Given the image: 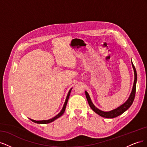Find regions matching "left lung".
<instances>
[{"label": "left lung", "instance_id": "obj_1", "mask_svg": "<svg viewBox=\"0 0 147 147\" xmlns=\"http://www.w3.org/2000/svg\"><path fill=\"white\" fill-rule=\"evenodd\" d=\"M132 65L133 69H134V85H133V88L131 92V94L129 97V99H127V100L125 102V103L123 104L122 105H121L120 107H119L118 108L113 110L112 111H110V112H103V111L100 110L99 109H98L97 108H96V107L94 105V104H92V102H91V100L90 97V96L88 94V92L86 91H85V94H86V97L87 100L88 102V104L90 105V107L91 108V109L94 111V112H96L97 114H98L99 115H100V117H104V118H113L117 117L119 115L123 114L125 111H126L130 107L131 105L132 104L133 102H134V98H135V96H136V83H137V72L135 67L133 64L132 62Z\"/></svg>", "mask_w": 147, "mask_h": 147}]
</instances>
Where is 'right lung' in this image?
<instances>
[{
    "label": "right lung",
    "instance_id": "right-lung-1",
    "mask_svg": "<svg viewBox=\"0 0 147 147\" xmlns=\"http://www.w3.org/2000/svg\"><path fill=\"white\" fill-rule=\"evenodd\" d=\"M71 90H72V88L70 89V91H69L68 92V94H67V96L66 97V99H65V103L64 104V106H63V109H62V110L61 111V112L57 114L56 116H55L54 118H53L51 119H48V120H42V121H35V120H34V119H30L31 121L34 122V123H38V124H47V123H50L53 121H55V119H56L57 118H58L59 117H60L62 115H63L64 113V112H65V107H66V105H67V101L69 100V96H70V92H71Z\"/></svg>",
    "mask_w": 147,
    "mask_h": 147
}]
</instances>
